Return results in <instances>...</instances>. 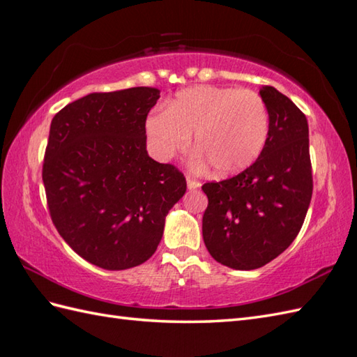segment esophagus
<instances>
[{
    "label": "esophagus",
    "instance_id": "34e87169",
    "mask_svg": "<svg viewBox=\"0 0 357 357\" xmlns=\"http://www.w3.org/2000/svg\"><path fill=\"white\" fill-rule=\"evenodd\" d=\"M186 183H188V188H189V189L200 188V181L195 180V178L191 177V176H186Z\"/></svg>",
    "mask_w": 357,
    "mask_h": 357
}]
</instances>
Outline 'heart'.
<instances>
[{
  "instance_id": "1",
  "label": "heart",
  "mask_w": 357,
  "mask_h": 357,
  "mask_svg": "<svg viewBox=\"0 0 357 357\" xmlns=\"http://www.w3.org/2000/svg\"><path fill=\"white\" fill-rule=\"evenodd\" d=\"M268 112L252 90L199 85L177 93L145 122L153 153L169 160L189 145L215 176L238 174L257 160L268 137Z\"/></svg>"
}]
</instances>
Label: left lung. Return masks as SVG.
I'll use <instances>...</instances> for the list:
<instances>
[{
  "instance_id": "obj_1",
  "label": "left lung",
  "mask_w": 357,
  "mask_h": 357,
  "mask_svg": "<svg viewBox=\"0 0 357 357\" xmlns=\"http://www.w3.org/2000/svg\"><path fill=\"white\" fill-rule=\"evenodd\" d=\"M268 112L263 153L238 176L202 186L208 195L203 240L212 258L253 271L296 238L313 192L305 114L273 86L259 90Z\"/></svg>"
}]
</instances>
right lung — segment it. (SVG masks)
Listing matches in <instances>:
<instances>
[{
  "mask_svg": "<svg viewBox=\"0 0 357 357\" xmlns=\"http://www.w3.org/2000/svg\"><path fill=\"white\" fill-rule=\"evenodd\" d=\"M153 86L91 93L54 114L43 181L59 235L89 263L123 271L153 257L165 218L186 192L176 166L146 151Z\"/></svg>",
  "mask_w": 357,
  "mask_h": 357,
  "instance_id": "obj_1",
  "label": "right lung"
}]
</instances>
